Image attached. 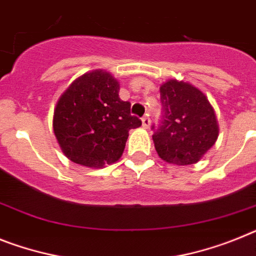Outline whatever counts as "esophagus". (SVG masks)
<instances>
[{
  "mask_svg": "<svg viewBox=\"0 0 256 256\" xmlns=\"http://www.w3.org/2000/svg\"><path fill=\"white\" fill-rule=\"evenodd\" d=\"M142 124H143V128H150V124H151V118H150V116L146 114L144 117L142 118Z\"/></svg>",
  "mask_w": 256,
  "mask_h": 256,
  "instance_id": "esophagus-1",
  "label": "esophagus"
}]
</instances>
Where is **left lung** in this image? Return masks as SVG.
I'll return each instance as SVG.
<instances>
[{"label":"left lung","instance_id":"obj_1","mask_svg":"<svg viewBox=\"0 0 256 256\" xmlns=\"http://www.w3.org/2000/svg\"><path fill=\"white\" fill-rule=\"evenodd\" d=\"M160 102L161 120L152 124L158 156L172 164H195L218 139L214 108L203 92L177 80L161 86Z\"/></svg>","mask_w":256,"mask_h":256}]
</instances>
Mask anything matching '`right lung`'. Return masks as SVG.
Segmentation results:
<instances>
[{
    "mask_svg": "<svg viewBox=\"0 0 256 256\" xmlns=\"http://www.w3.org/2000/svg\"><path fill=\"white\" fill-rule=\"evenodd\" d=\"M120 84L109 72L82 75L60 98L53 128L62 151L76 164L100 168L122 156L130 128L142 124L122 102Z\"/></svg>",
    "mask_w": 256,
    "mask_h": 256,
    "instance_id": "add662e5",
    "label": "right lung"
}]
</instances>
